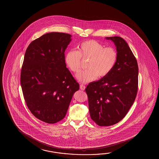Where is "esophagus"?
Returning a JSON list of instances; mask_svg holds the SVG:
<instances>
[{
  "label": "esophagus",
  "instance_id": "1",
  "mask_svg": "<svg viewBox=\"0 0 159 159\" xmlns=\"http://www.w3.org/2000/svg\"><path fill=\"white\" fill-rule=\"evenodd\" d=\"M80 89L82 90H84L85 89V86L83 84H80Z\"/></svg>",
  "mask_w": 159,
  "mask_h": 159
}]
</instances>
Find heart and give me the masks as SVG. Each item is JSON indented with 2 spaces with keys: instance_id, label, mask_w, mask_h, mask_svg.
<instances>
[{
  "instance_id": "b5f03b06",
  "label": "heart",
  "mask_w": 159,
  "mask_h": 159,
  "mask_svg": "<svg viewBox=\"0 0 159 159\" xmlns=\"http://www.w3.org/2000/svg\"><path fill=\"white\" fill-rule=\"evenodd\" d=\"M82 59L89 58L86 70L81 71L77 79L82 83L107 75L114 69L117 60V54L112 47H104L94 40H87L77 46V50L66 53L65 61L71 71L78 73L80 70Z\"/></svg>"
}]
</instances>
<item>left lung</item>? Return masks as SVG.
Wrapping results in <instances>:
<instances>
[{
    "instance_id": "left-lung-1",
    "label": "left lung",
    "mask_w": 159,
    "mask_h": 159,
    "mask_svg": "<svg viewBox=\"0 0 159 159\" xmlns=\"http://www.w3.org/2000/svg\"><path fill=\"white\" fill-rule=\"evenodd\" d=\"M106 39L116 47V65L107 75L89 84L85 89L91 119L100 126L114 125L125 117L138 88V62L128 43L120 37Z\"/></svg>"
}]
</instances>
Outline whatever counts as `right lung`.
<instances>
[{
  "instance_id": "obj_1",
  "label": "right lung",
  "mask_w": 159,
  "mask_h": 159,
  "mask_svg": "<svg viewBox=\"0 0 159 159\" xmlns=\"http://www.w3.org/2000/svg\"><path fill=\"white\" fill-rule=\"evenodd\" d=\"M71 37L47 33L31 42L24 55L20 75L24 98L34 116L48 124L64 119L73 94L79 89L65 61Z\"/></svg>"
}]
</instances>
